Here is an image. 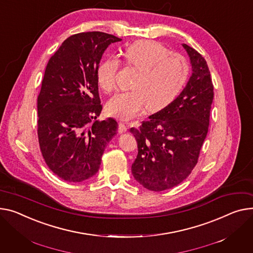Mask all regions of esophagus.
Masks as SVG:
<instances>
[{"label": "esophagus", "instance_id": "obj_1", "mask_svg": "<svg viewBox=\"0 0 253 253\" xmlns=\"http://www.w3.org/2000/svg\"><path fill=\"white\" fill-rule=\"evenodd\" d=\"M127 129H128L127 125H125L124 123H120L119 128H118V131H119V133H124L127 131Z\"/></svg>", "mask_w": 253, "mask_h": 253}]
</instances>
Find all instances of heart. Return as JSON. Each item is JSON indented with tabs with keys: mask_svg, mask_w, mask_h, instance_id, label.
Listing matches in <instances>:
<instances>
[{
	"mask_svg": "<svg viewBox=\"0 0 253 253\" xmlns=\"http://www.w3.org/2000/svg\"><path fill=\"white\" fill-rule=\"evenodd\" d=\"M126 63L138 71L128 91L118 92L107 104L110 115L121 120H130L147 107L158 111L169 105L178 95L189 75V64L182 55L155 41H139L124 52ZM120 61L109 57L99 64L96 77L99 86L111 91L116 85Z\"/></svg>",
	"mask_w": 253,
	"mask_h": 253,
	"instance_id": "b5f03b06",
	"label": "heart"
}]
</instances>
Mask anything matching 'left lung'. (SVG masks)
<instances>
[{"label": "left lung", "mask_w": 253, "mask_h": 253, "mask_svg": "<svg viewBox=\"0 0 253 253\" xmlns=\"http://www.w3.org/2000/svg\"><path fill=\"white\" fill-rule=\"evenodd\" d=\"M192 74L181 93L167 107L130 132L138 154L132 175L151 191L170 189L186 179L197 164L208 135L213 85L207 61L186 43Z\"/></svg>", "instance_id": "left-lung-1"}]
</instances>
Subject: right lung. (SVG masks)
<instances>
[{
	"label": "right lung",
	"instance_id": "add662e5",
	"mask_svg": "<svg viewBox=\"0 0 253 253\" xmlns=\"http://www.w3.org/2000/svg\"><path fill=\"white\" fill-rule=\"evenodd\" d=\"M120 41L99 31L77 33L46 65L38 97L39 142L49 170L67 182L94 176L117 134L113 118L96 120L103 109L96 71L107 47Z\"/></svg>",
	"mask_w": 253,
	"mask_h": 253
}]
</instances>
